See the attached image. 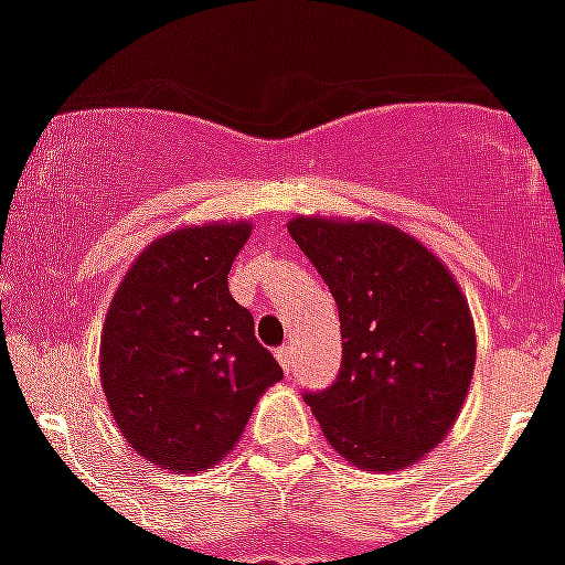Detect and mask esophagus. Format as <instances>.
<instances>
[{
  "label": "esophagus",
  "instance_id": "obj_1",
  "mask_svg": "<svg viewBox=\"0 0 565 565\" xmlns=\"http://www.w3.org/2000/svg\"><path fill=\"white\" fill-rule=\"evenodd\" d=\"M275 354H278V361H281L284 370L292 372V366H296V349H292V345H281Z\"/></svg>",
  "mask_w": 565,
  "mask_h": 565
}]
</instances>
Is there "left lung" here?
<instances>
[{"mask_svg":"<svg viewBox=\"0 0 565 565\" xmlns=\"http://www.w3.org/2000/svg\"><path fill=\"white\" fill-rule=\"evenodd\" d=\"M334 296L343 363L310 393L328 443L354 466L390 472L446 437L475 370V328L451 273L381 222H290Z\"/></svg>","mask_w":565,"mask_h":565,"instance_id":"obj_1","label":"left lung"}]
</instances>
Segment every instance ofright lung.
<instances>
[{"instance_id": "right-lung-1", "label": "right lung", "mask_w": 565, "mask_h": 565, "mask_svg": "<svg viewBox=\"0 0 565 565\" xmlns=\"http://www.w3.org/2000/svg\"><path fill=\"white\" fill-rule=\"evenodd\" d=\"M252 228L202 225L152 243L128 269L102 331V390L122 437L172 472L231 451L284 370L231 299L228 273Z\"/></svg>"}]
</instances>
